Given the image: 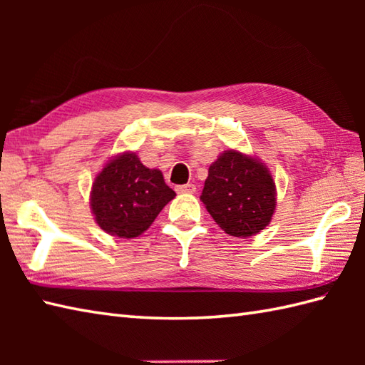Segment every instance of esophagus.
<instances>
[{
	"mask_svg": "<svg viewBox=\"0 0 365 365\" xmlns=\"http://www.w3.org/2000/svg\"><path fill=\"white\" fill-rule=\"evenodd\" d=\"M177 192H195L196 191V185L192 183H187V185H178L175 187Z\"/></svg>",
	"mask_w": 365,
	"mask_h": 365,
	"instance_id": "34e87169",
	"label": "esophagus"
}]
</instances>
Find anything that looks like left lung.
<instances>
[{
    "label": "left lung",
    "mask_w": 365,
    "mask_h": 365,
    "mask_svg": "<svg viewBox=\"0 0 365 365\" xmlns=\"http://www.w3.org/2000/svg\"><path fill=\"white\" fill-rule=\"evenodd\" d=\"M200 200L226 234L246 238L268 226L276 208V187L262 163L227 150L208 168Z\"/></svg>",
    "instance_id": "obj_1"
}]
</instances>
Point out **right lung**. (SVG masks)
<instances>
[{"instance_id": "1", "label": "right lung", "mask_w": 365, "mask_h": 365, "mask_svg": "<svg viewBox=\"0 0 365 365\" xmlns=\"http://www.w3.org/2000/svg\"><path fill=\"white\" fill-rule=\"evenodd\" d=\"M174 197L161 170L145 168L136 153H123L96 177L91 207L97 224L108 234L133 238L149 229Z\"/></svg>"}]
</instances>
